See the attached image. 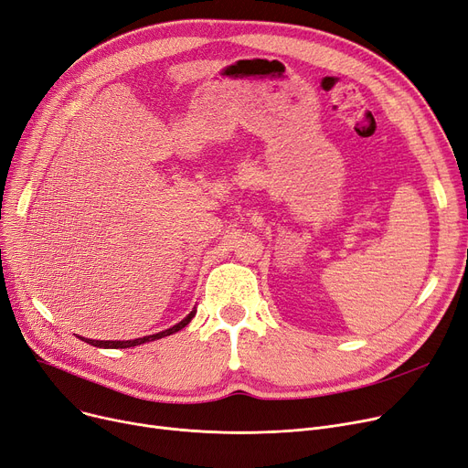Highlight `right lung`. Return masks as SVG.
Returning <instances> with one entry per match:
<instances>
[{"label": "right lung", "mask_w": 468, "mask_h": 468, "mask_svg": "<svg viewBox=\"0 0 468 468\" xmlns=\"http://www.w3.org/2000/svg\"><path fill=\"white\" fill-rule=\"evenodd\" d=\"M194 316H196V306H194V310H192V313H190L185 320H181L179 324H175L173 327L164 329V331H160V333H154V335H144V337H139V339H133V341H95V339H87V337H80V335H78V337H80L81 341L89 343V345L99 346V348H129V346H137V345H144V343H150V341H155V339H162V337L173 335V333H176V331H181L183 327H186Z\"/></svg>", "instance_id": "1"}]
</instances>
